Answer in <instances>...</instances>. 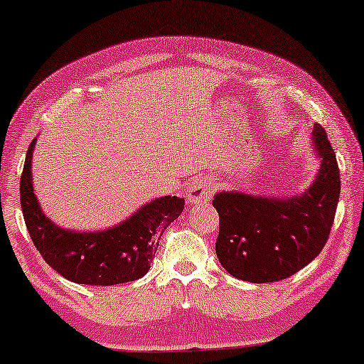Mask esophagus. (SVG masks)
Returning <instances> with one entry per match:
<instances>
[{
    "label": "esophagus",
    "mask_w": 364,
    "mask_h": 364,
    "mask_svg": "<svg viewBox=\"0 0 364 364\" xmlns=\"http://www.w3.org/2000/svg\"><path fill=\"white\" fill-rule=\"evenodd\" d=\"M214 183L210 182V178L199 177L191 183V187L187 188V204L188 205H199L207 204L210 200L212 193H214Z\"/></svg>",
    "instance_id": "esophagus-1"
}]
</instances>
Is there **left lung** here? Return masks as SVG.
<instances>
[{
    "label": "left lung",
    "mask_w": 364,
    "mask_h": 364,
    "mask_svg": "<svg viewBox=\"0 0 364 364\" xmlns=\"http://www.w3.org/2000/svg\"><path fill=\"white\" fill-rule=\"evenodd\" d=\"M311 145L319 168L304 192L289 197L217 192L215 254L230 276L274 282L296 274L326 245L341 192L336 155L326 132L314 124Z\"/></svg>",
    "instance_id": "1"
}]
</instances>
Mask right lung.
<instances>
[{
	"mask_svg": "<svg viewBox=\"0 0 364 364\" xmlns=\"http://www.w3.org/2000/svg\"><path fill=\"white\" fill-rule=\"evenodd\" d=\"M35 144L36 139H33L28 147L20 197L26 229L45 262L65 279L88 286L122 284L147 274L160 235L182 214L183 199L159 197L110 229L82 232L60 228L45 215L33 192Z\"/></svg>",
	"mask_w": 364,
	"mask_h": 364,
	"instance_id": "add662e5",
	"label": "right lung"
}]
</instances>
